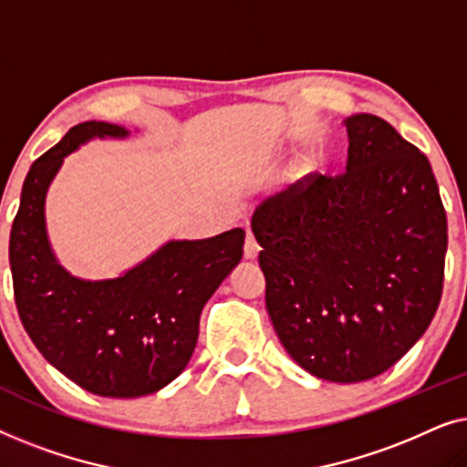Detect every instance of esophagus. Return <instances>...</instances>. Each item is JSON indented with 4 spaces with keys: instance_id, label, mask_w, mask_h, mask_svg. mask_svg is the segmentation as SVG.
Listing matches in <instances>:
<instances>
[{
    "instance_id": "34e87169",
    "label": "esophagus",
    "mask_w": 467,
    "mask_h": 467,
    "mask_svg": "<svg viewBox=\"0 0 467 467\" xmlns=\"http://www.w3.org/2000/svg\"><path fill=\"white\" fill-rule=\"evenodd\" d=\"M259 251H261L259 242H257V238H254V235H253L251 229H248V232H246V242H244V257H246V259H254V257H257V254H259Z\"/></svg>"
}]
</instances>
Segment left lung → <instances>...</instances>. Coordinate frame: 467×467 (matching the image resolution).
<instances>
[{
  "instance_id": "obj_1",
  "label": "left lung",
  "mask_w": 467,
  "mask_h": 467,
  "mask_svg": "<svg viewBox=\"0 0 467 467\" xmlns=\"http://www.w3.org/2000/svg\"><path fill=\"white\" fill-rule=\"evenodd\" d=\"M342 174H308L253 214L265 308L286 353L331 382L387 372L430 327L446 213L427 157L387 120H344Z\"/></svg>"
}]
</instances>
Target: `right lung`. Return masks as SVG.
Returning <instances> with one entry per match:
<instances>
[{"mask_svg": "<svg viewBox=\"0 0 467 467\" xmlns=\"http://www.w3.org/2000/svg\"><path fill=\"white\" fill-rule=\"evenodd\" d=\"M95 136L127 131L101 120L76 125L25 178L10 232L15 302L31 342L69 380L101 398H142L187 368L202 308L240 264L244 229L168 242L112 280L69 276L50 251L44 200L63 157Z\"/></svg>", "mask_w": 467, "mask_h": 467, "instance_id": "right-lung-1", "label": "right lung"}]
</instances>
